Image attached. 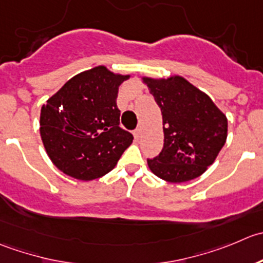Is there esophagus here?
I'll list each match as a JSON object with an SVG mask.
<instances>
[{"mask_svg":"<svg viewBox=\"0 0 263 263\" xmlns=\"http://www.w3.org/2000/svg\"><path fill=\"white\" fill-rule=\"evenodd\" d=\"M140 134H142V129H140V128L135 129V130H134V137L137 138V139L140 137Z\"/></svg>","mask_w":263,"mask_h":263,"instance_id":"34e87169","label":"esophagus"}]
</instances>
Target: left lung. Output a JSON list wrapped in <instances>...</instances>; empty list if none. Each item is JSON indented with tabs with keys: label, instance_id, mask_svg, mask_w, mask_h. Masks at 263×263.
I'll use <instances>...</instances> for the list:
<instances>
[{
	"label": "left lung",
	"instance_id": "1",
	"mask_svg": "<svg viewBox=\"0 0 263 263\" xmlns=\"http://www.w3.org/2000/svg\"><path fill=\"white\" fill-rule=\"evenodd\" d=\"M143 80L161 108L163 124L162 151L147 160L151 171L170 183L198 178L225 144L226 116L184 78Z\"/></svg>",
	"mask_w": 263,
	"mask_h": 263
}]
</instances>
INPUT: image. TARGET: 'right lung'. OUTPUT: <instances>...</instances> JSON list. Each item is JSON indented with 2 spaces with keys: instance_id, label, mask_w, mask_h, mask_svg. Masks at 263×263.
<instances>
[{
  "instance_id": "right-lung-1",
  "label": "right lung",
  "mask_w": 263,
  "mask_h": 263,
  "mask_svg": "<svg viewBox=\"0 0 263 263\" xmlns=\"http://www.w3.org/2000/svg\"><path fill=\"white\" fill-rule=\"evenodd\" d=\"M129 75L105 66L66 82L41 110V137L52 162L67 175L93 180L110 173L133 134L120 128L119 85Z\"/></svg>"
}]
</instances>
